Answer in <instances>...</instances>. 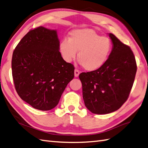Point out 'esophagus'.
<instances>
[{"label":"esophagus","mask_w":148,"mask_h":148,"mask_svg":"<svg viewBox=\"0 0 148 148\" xmlns=\"http://www.w3.org/2000/svg\"><path fill=\"white\" fill-rule=\"evenodd\" d=\"M79 71L78 70H77V69H75V77H78V75H79Z\"/></svg>","instance_id":"1"}]
</instances>
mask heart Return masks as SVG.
I'll return each instance as SVG.
<instances>
[{
    "mask_svg": "<svg viewBox=\"0 0 148 148\" xmlns=\"http://www.w3.org/2000/svg\"><path fill=\"white\" fill-rule=\"evenodd\" d=\"M112 43L110 39L101 37L91 29L70 32L68 40L63 39L59 45L65 61L70 63L77 57L79 63L87 71L97 70L103 66L110 54Z\"/></svg>",
    "mask_w": 148,
    "mask_h": 148,
    "instance_id": "1",
    "label": "heart"
}]
</instances>
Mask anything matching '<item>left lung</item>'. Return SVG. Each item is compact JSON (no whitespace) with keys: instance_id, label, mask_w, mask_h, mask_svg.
<instances>
[{"instance_id":"1","label":"left lung","mask_w":148,"mask_h":148,"mask_svg":"<svg viewBox=\"0 0 148 148\" xmlns=\"http://www.w3.org/2000/svg\"><path fill=\"white\" fill-rule=\"evenodd\" d=\"M113 49L102 67L79 75L85 105L91 113L104 114L118 110L128 98L137 71L131 48L112 34Z\"/></svg>"}]
</instances>
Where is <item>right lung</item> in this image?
I'll use <instances>...</instances> for the list:
<instances>
[{"instance_id": "right-lung-1", "label": "right lung", "mask_w": 148, "mask_h": 148, "mask_svg": "<svg viewBox=\"0 0 148 148\" xmlns=\"http://www.w3.org/2000/svg\"><path fill=\"white\" fill-rule=\"evenodd\" d=\"M59 45L57 30L40 26L30 30L13 52L15 90L22 100L35 109H53L74 78V66L63 59Z\"/></svg>"}]
</instances>
